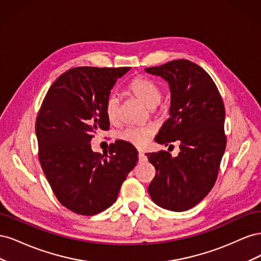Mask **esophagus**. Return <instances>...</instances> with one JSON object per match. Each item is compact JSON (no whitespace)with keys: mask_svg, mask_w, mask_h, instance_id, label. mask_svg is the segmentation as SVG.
<instances>
[{"mask_svg":"<svg viewBox=\"0 0 261 261\" xmlns=\"http://www.w3.org/2000/svg\"><path fill=\"white\" fill-rule=\"evenodd\" d=\"M138 159H139V162H146L147 161V156L144 152H140L138 153Z\"/></svg>","mask_w":261,"mask_h":261,"instance_id":"34e87169","label":"esophagus"}]
</instances>
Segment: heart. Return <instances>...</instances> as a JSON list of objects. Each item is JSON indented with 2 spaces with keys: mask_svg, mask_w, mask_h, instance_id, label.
I'll return each instance as SVG.
<instances>
[{
  "mask_svg": "<svg viewBox=\"0 0 261 261\" xmlns=\"http://www.w3.org/2000/svg\"><path fill=\"white\" fill-rule=\"evenodd\" d=\"M129 91L135 96L141 103L148 109L155 108L161 100V91L153 82L144 77H137L129 86ZM118 98L111 94L106 103V115L110 122H116L118 118ZM121 140L132 144L136 147H145L151 137V130L148 128H126L118 135Z\"/></svg>",
  "mask_w": 261,
  "mask_h": 261,
  "instance_id": "heart-1",
  "label": "heart"
}]
</instances>
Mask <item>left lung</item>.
<instances>
[{
	"instance_id": "1",
	"label": "left lung",
	"mask_w": 261,
	"mask_h": 261,
	"mask_svg": "<svg viewBox=\"0 0 261 261\" xmlns=\"http://www.w3.org/2000/svg\"><path fill=\"white\" fill-rule=\"evenodd\" d=\"M169 84L170 117L154 140L172 146L179 144V153H147L155 168L148 192L158 206L185 211L200 202L215 185L226 146L225 110L222 98L206 70L187 60L145 68Z\"/></svg>"
}]
</instances>
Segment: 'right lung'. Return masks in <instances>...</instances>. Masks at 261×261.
Returning a JSON list of instances; mask_svg holds the SVG:
<instances>
[{
    "label": "right lung",
    "instance_id": "right-lung-1",
    "mask_svg": "<svg viewBox=\"0 0 261 261\" xmlns=\"http://www.w3.org/2000/svg\"><path fill=\"white\" fill-rule=\"evenodd\" d=\"M129 67L70 68L53 83L36 121L39 161L63 206L93 216L116 200L138 162L132 144L117 140L109 154L91 150V139L109 129L106 103L118 78Z\"/></svg>",
    "mask_w": 261,
    "mask_h": 261
}]
</instances>
